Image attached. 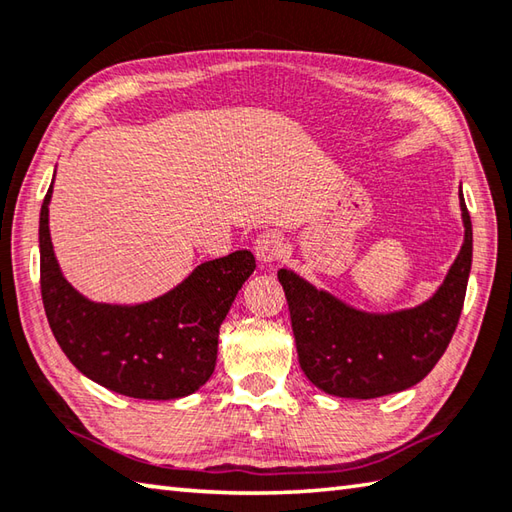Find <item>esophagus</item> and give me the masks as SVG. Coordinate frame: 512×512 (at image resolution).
Masks as SVG:
<instances>
[{
	"mask_svg": "<svg viewBox=\"0 0 512 512\" xmlns=\"http://www.w3.org/2000/svg\"><path fill=\"white\" fill-rule=\"evenodd\" d=\"M286 237L277 230H266V233L255 239V255L262 264H275L286 255Z\"/></svg>",
	"mask_w": 512,
	"mask_h": 512,
	"instance_id": "1",
	"label": "esophagus"
}]
</instances>
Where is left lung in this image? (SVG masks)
Segmentation results:
<instances>
[{
  "label": "left lung",
  "instance_id": "8db88e82",
  "mask_svg": "<svg viewBox=\"0 0 512 512\" xmlns=\"http://www.w3.org/2000/svg\"><path fill=\"white\" fill-rule=\"evenodd\" d=\"M464 244L444 284L428 302L395 313H364L319 290L293 270L277 273L284 286L299 366L324 393L375 399L415 386L444 355L464 308L473 224L459 188Z\"/></svg>",
  "mask_w": 512,
  "mask_h": 512
}]
</instances>
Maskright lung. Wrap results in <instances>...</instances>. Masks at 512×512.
<instances>
[{"label": "right lung", "mask_w": 512, "mask_h": 512, "mask_svg": "<svg viewBox=\"0 0 512 512\" xmlns=\"http://www.w3.org/2000/svg\"><path fill=\"white\" fill-rule=\"evenodd\" d=\"M53 184L39 213V282L50 330L79 373L135 399H177L202 388L215 370L219 326L237 290L253 275L250 250L199 264L153 302L97 304L66 282L48 230Z\"/></svg>", "instance_id": "1"}]
</instances>
